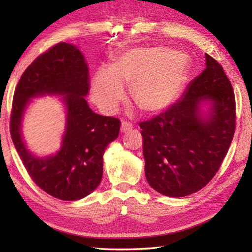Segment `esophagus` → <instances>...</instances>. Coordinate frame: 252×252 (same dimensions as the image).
I'll return each mask as SVG.
<instances>
[{"mask_svg":"<svg viewBox=\"0 0 252 252\" xmlns=\"http://www.w3.org/2000/svg\"><path fill=\"white\" fill-rule=\"evenodd\" d=\"M132 130V125L130 122H126V121H122L121 123V132H126V131H130Z\"/></svg>","mask_w":252,"mask_h":252,"instance_id":"34e87169","label":"esophagus"}]
</instances>
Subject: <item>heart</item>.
Wrapping results in <instances>:
<instances>
[{"label":"heart","instance_id":"heart-1","mask_svg":"<svg viewBox=\"0 0 252 252\" xmlns=\"http://www.w3.org/2000/svg\"><path fill=\"white\" fill-rule=\"evenodd\" d=\"M185 72V59L171 50H132L119 58L110 70L97 72L92 85L93 100L104 112H114L125 97L123 87L131 85L134 103L144 112H158L176 97Z\"/></svg>","mask_w":252,"mask_h":252}]
</instances>
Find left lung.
<instances>
[{
  "label": "left lung",
  "instance_id": "left-lung-1",
  "mask_svg": "<svg viewBox=\"0 0 252 252\" xmlns=\"http://www.w3.org/2000/svg\"><path fill=\"white\" fill-rule=\"evenodd\" d=\"M207 67L183 96L159 116L140 122L146 178L168 197H186L206 187L218 172L236 131V99L218 61L206 54ZM212 102L203 119L198 105Z\"/></svg>",
  "mask_w": 252,
  "mask_h": 252
}]
</instances>
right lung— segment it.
Segmentation results:
<instances>
[{
	"mask_svg": "<svg viewBox=\"0 0 252 252\" xmlns=\"http://www.w3.org/2000/svg\"><path fill=\"white\" fill-rule=\"evenodd\" d=\"M90 90L88 65L82 53L64 42L53 45L27 67L16 85L12 102L10 132L29 176L54 198L74 201L90 194L103 174V153L116 140L121 122L89 108L84 96ZM64 94L67 130L62 150L49 158H35L24 146L20 119L31 97Z\"/></svg>",
	"mask_w": 252,
	"mask_h": 252,
	"instance_id": "1",
	"label": "right lung"
}]
</instances>
